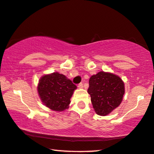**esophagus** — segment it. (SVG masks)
Masks as SVG:
<instances>
[{
    "label": "esophagus",
    "mask_w": 154,
    "mask_h": 154,
    "mask_svg": "<svg viewBox=\"0 0 154 154\" xmlns=\"http://www.w3.org/2000/svg\"><path fill=\"white\" fill-rule=\"evenodd\" d=\"M78 87H79V88H82V87H83V83H82V82H80V83H79V85H78Z\"/></svg>",
    "instance_id": "obj_1"
}]
</instances>
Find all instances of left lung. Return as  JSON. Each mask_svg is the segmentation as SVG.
Instances as JSON below:
<instances>
[{
	"label": "left lung",
	"mask_w": 154,
	"mask_h": 154,
	"mask_svg": "<svg viewBox=\"0 0 154 154\" xmlns=\"http://www.w3.org/2000/svg\"><path fill=\"white\" fill-rule=\"evenodd\" d=\"M89 94L96 113L106 116L121 103L125 94L124 82L120 77L111 73L100 72L91 76Z\"/></svg>",
	"instance_id": "8db88e82"
}]
</instances>
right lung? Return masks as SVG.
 Segmentation results:
<instances>
[{"label":"right lung","instance_id":"right-lung-1","mask_svg":"<svg viewBox=\"0 0 154 154\" xmlns=\"http://www.w3.org/2000/svg\"><path fill=\"white\" fill-rule=\"evenodd\" d=\"M76 89L65 75L54 72L45 75L40 80L38 91L45 105L51 109L62 112L68 108L73 92Z\"/></svg>","mask_w":154,"mask_h":154}]
</instances>
